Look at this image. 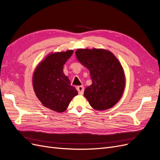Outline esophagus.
Here are the masks:
<instances>
[{
	"instance_id": "1",
	"label": "esophagus",
	"mask_w": 160,
	"mask_h": 160,
	"mask_svg": "<svg viewBox=\"0 0 160 160\" xmlns=\"http://www.w3.org/2000/svg\"><path fill=\"white\" fill-rule=\"evenodd\" d=\"M76 90H78L79 94H80V95H82V94L84 93V86H79L76 87Z\"/></svg>"
}]
</instances>
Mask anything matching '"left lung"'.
Returning a JSON list of instances; mask_svg holds the SVG:
<instances>
[{
    "instance_id": "8db88e82",
    "label": "left lung",
    "mask_w": 160,
    "mask_h": 160,
    "mask_svg": "<svg viewBox=\"0 0 160 160\" xmlns=\"http://www.w3.org/2000/svg\"><path fill=\"white\" fill-rule=\"evenodd\" d=\"M78 61L90 70L92 84L84 96L96 110L111 108L121 98L125 87V76L119 60L111 51L103 49H78Z\"/></svg>"
}]
</instances>
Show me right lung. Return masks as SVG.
I'll return each mask as SVG.
<instances>
[{
  "label": "right lung",
  "mask_w": 160,
  "mask_h": 160,
  "mask_svg": "<svg viewBox=\"0 0 160 160\" xmlns=\"http://www.w3.org/2000/svg\"><path fill=\"white\" fill-rule=\"evenodd\" d=\"M73 51L51 53L38 65L33 76L35 95L45 107L57 112L67 109L78 91L63 72V65Z\"/></svg>",
  "instance_id": "obj_1"
}]
</instances>
